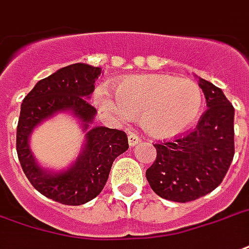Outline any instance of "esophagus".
I'll return each mask as SVG.
<instances>
[{"mask_svg": "<svg viewBox=\"0 0 249 249\" xmlns=\"http://www.w3.org/2000/svg\"><path fill=\"white\" fill-rule=\"evenodd\" d=\"M128 142H129L130 146H134V145H137L139 142H141V139L139 137V134L130 133L129 136H128Z\"/></svg>", "mask_w": 249, "mask_h": 249, "instance_id": "34e87169", "label": "esophagus"}]
</instances>
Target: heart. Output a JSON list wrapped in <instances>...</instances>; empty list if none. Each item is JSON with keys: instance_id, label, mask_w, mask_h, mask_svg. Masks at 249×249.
<instances>
[{"instance_id": "obj_1", "label": "heart", "mask_w": 249, "mask_h": 249, "mask_svg": "<svg viewBox=\"0 0 249 249\" xmlns=\"http://www.w3.org/2000/svg\"><path fill=\"white\" fill-rule=\"evenodd\" d=\"M115 96L99 88L96 104L119 121L140 113V123L153 137L167 139L194 124L203 107V92L191 79L171 75L130 76L113 86Z\"/></svg>"}]
</instances>
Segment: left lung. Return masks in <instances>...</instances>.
Masks as SVG:
<instances>
[{
    "mask_svg": "<svg viewBox=\"0 0 249 249\" xmlns=\"http://www.w3.org/2000/svg\"><path fill=\"white\" fill-rule=\"evenodd\" d=\"M207 109L194 130L173 141L153 143L157 157L146 170L152 190L161 198L186 203L215 190L235 154L232 104L220 88L199 78Z\"/></svg>",
    "mask_w": 249,
    "mask_h": 249,
    "instance_id": "1",
    "label": "left lung"
}]
</instances>
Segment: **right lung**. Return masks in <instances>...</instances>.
I'll return each instance as SVG.
<instances>
[{
	"mask_svg": "<svg viewBox=\"0 0 249 249\" xmlns=\"http://www.w3.org/2000/svg\"><path fill=\"white\" fill-rule=\"evenodd\" d=\"M100 73L99 67L71 64L39 80L22 101L17 126V154L22 170L34 189L62 204L80 206L100 194L113 161L129 148L128 137L123 130L95 126L88 130L85 148L75 163L67 171L51 173L36 163L28 136L43 119L62 110H71L83 123L85 131L88 129L96 108L87 100Z\"/></svg>",
	"mask_w": 249,
	"mask_h": 249,
	"instance_id": "add662e5",
	"label": "right lung"
}]
</instances>
